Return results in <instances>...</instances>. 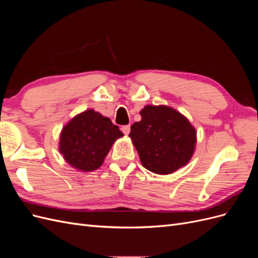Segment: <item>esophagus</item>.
Returning <instances> with one entry per match:
<instances>
[{
  "instance_id": "34e87169",
  "label": "esophagus",
  "mask_w": 258,
  "mask_h": 258,
  "mask_svg": "<svg viewBox=\"0 0 258 258\" xmlns=\"http://www.w3.org/2000/svg\"><path fill=\"white\" fill-rule=\"evenodd\" d=\"M121 131L123 132L124 135L128 136L130 134V124H126V126H122L121 127Z\"/></svg>"
}]
</instances>
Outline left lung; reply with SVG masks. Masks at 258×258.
<instances>
[{
  "instance_id": "8db88e82",
  "label": "left lung",
  "mask_w": 258,
  "mask_h": 258,
  "mask_svg": "<svg viewBox=\"0 0 258 258\" xmlns=\"http://www.w3.org/2000/svg\"><path fill=\"white\" fill-rule=\"evenodd\" d=\"M129 137L142 165L157 174L173 173L191 158L196 130L181 113L166 105H146Z\"/></svg>"
}]
</instances>
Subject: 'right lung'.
Segmentation results:
<instances>
[{"label": "right lung", "instance_id": "right-lung-1", "mask_svg": "<svg viewBox=\"0 0 258 258\" xmlns=\"http://www.w3.org/2000/svg\"><path fill=\"white\" fill-rule=\"evenodd\" d=\"M122 136L110 118L88 110L62 129L59 151L72 167L88 172L102 165L113 143Z\"/></svg>", "mask_w": 258, "mask_h": 258}]
</instances>
